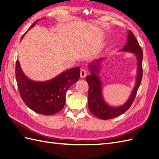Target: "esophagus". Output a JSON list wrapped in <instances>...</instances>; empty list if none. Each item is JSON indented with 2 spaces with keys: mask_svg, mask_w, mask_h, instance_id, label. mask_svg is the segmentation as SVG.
<instances>
[{
  "mask_svg": "<svg viewBox=\"0 0 159 159\" xmlns=\"http://www.w3.org/2000/svg\"><path fill=\"white\" fill-rule=\"evenodd\" d=\"M80 76H81V78H85V76H86V71H85V70H84V69L81 70Z\"/></svg>",
  "mask_w": 159,
  "mask_h": 159,
  "instance_id": "1",
  "label": "esophagus"
}]
</instances>
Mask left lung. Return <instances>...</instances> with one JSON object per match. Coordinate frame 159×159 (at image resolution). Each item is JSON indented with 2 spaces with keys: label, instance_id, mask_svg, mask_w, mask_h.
I'll use <instances>...</instances> for the list:
<instances>
[{
  "label": "left lung",
  "instance_id": "obj_1",
  "mask_svg": "<svg viewBox=\"0 0 159 159\" xmlns=\"http://www.w3.org/2000/svg\"><path fill=\"white\" fill-rule=\"evenodd\" d=\"M119 51L134 53L137 59V74L134 89L127 101L122 106H111L104 99L102 93V84L98 74H100L101 64L106 58L101 57L93 60L88 66L90 74L85 80L89 85L88 108L91 113L102 120H108L120 116L130 108L138 90L143 78V50L132 31H128L126 45Z\"/></svg>",
  "mask_w": 159,
  "mask_h": 159
}]
</instances>
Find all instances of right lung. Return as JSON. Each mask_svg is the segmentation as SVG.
<instances>
[{"label": "right lung", "mask_w": 159, "mask_h": 159, "mask_svg": "<svg viewBox=\"0 0 159 159\" xmlns=\"http://www.w3.org/2000/svg\"><path fill=\"white\" fill-rule=\"evenodd\" d=\"M38 21L37 20L29 30ZM24 36L25 34L21 39ZM80 71V67L71 68L50 80L33 81L25 75L17 60L15 75L20 97L25 104L37 113L48 116L56 114L65 105L67 90L79 80Z\"/></svg>", "instance_id": "right-lung-1"}]
</instances>
